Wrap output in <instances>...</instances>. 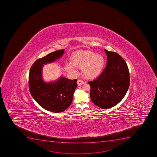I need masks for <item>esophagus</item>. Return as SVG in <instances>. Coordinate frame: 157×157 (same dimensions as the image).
Instances as JSON below:
<instances>
[{
  "label": "esophagus",
  "instance_id": "34e87169",
  "mask_svg": "<svg viewBox=\"0 0 157 157\" xmlns=\"http://www.w3.org/2000/svg\"><path fill=\"white\" fill-rule=\"evenodd\" d=\"M84 81H83L82 80L78 79L77 81L78 86H80L82 85L83 84H84Z\"/></svg>",
  "mask_w": 157,
  "mask_h": 157
}]
</instances>
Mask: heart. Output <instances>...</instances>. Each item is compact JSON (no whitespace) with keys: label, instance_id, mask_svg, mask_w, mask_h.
Masks as SVG:
<instances>
[{"label":"heart","instance_id":"1","mask_svg":"<svg viewBox=\"0 0 157 157\" xmlns=\"http://www.w3.org/2000/svg\"><path fill=\"white\" fill-rule=\"evenodd\" d=\"M105 64L104 57L90 51L77 52L72 55L71 63L65 64L67 71L77 74V67L81 68L82 72L87 78L96 77L102 71Z\"/></svg>","mask_w":157,"mask_h":157}]
</instances>
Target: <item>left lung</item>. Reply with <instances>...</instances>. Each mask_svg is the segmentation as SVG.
I'll list each match as a JSON object with an SVG mask.
<instances>
[{"instance_id":"1","label":"left lung","mask_w":157,"mask_h":157,"mask_svg":"<svg viewBox=\"0 0 157 157\" xmlns=\"http://www.w3.org/2000/svg\"><path fill=\"white\" fill-rule=\"evenodd\" d=\"M107 56L102 73L93 81L90 97L92 102L102 109H109L124 98L129 86L130 77L127 64L118 53L104 49Z\"/></svg>"}]
</instances>
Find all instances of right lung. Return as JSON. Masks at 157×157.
I'll return each instance as SVG.
<instances>
[{"mask_svg": "<svg viewBox=\"0 0 157 157\" xmlns=\"http://www.w3.org/2000/svg\"><path fill=\"white\" fill-rule=\"evenodd\" d=\"M64 52L58 50L37 59L31 67L29 76V90L33 98L44 109L54 113L64 112L70 106L77 86V79L60 77L56 81L46 83L42 79L44 64L57 60Z\"/></svg>", "mask_w": 157, "mask_h": 157, "instance_id": "1", "label": "right lung"}]
</instances>
